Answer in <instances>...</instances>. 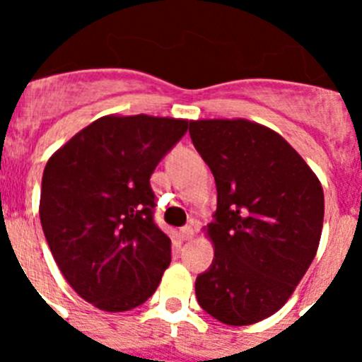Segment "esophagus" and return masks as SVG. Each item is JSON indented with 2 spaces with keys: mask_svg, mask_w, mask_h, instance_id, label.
Segmentation results:
<instances>
[{
  "mask_svg": "<svg viewBox=\"0 0 362 362\" xmlns=\"http://www.w3.org/2000/svg\"><path fill=\"white\" fill-rule=\"evenodd\" d=\"M179 235H181V239H185V241H190V239H194V235H196V230L192 228V226H185V228L179 230Z\"/></svg>",
  "mask_w": 362,
  "mask_h": 362,
  "instance_id": "1",
  "label": "esophagus"
}]
</instances>
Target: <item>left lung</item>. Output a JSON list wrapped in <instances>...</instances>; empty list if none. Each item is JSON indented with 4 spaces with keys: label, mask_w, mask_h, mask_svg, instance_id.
Wrapping results in <instances>:
<instances>
[{
    "label": "left lung",
    "mask_w": 362,
    "mask_h": 362,
    "mask_svg": "<svg viewBox=\"0 0 362 362\" xmlns=\"http://www.w3.org/2000/svg\"><path fill=\"white\" fill-rule=\"evenodd\" d=\"M190 137L217 188L214 221L203 228L214 261L196 279L197 303L225 325H254L283 308L317 254L321 181L264 124L197 119Z\"/></svg>",
    "instance_id": "obj_1"
}]
</instances>
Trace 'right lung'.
<instances>
[{
    "instance_id": "obj_1",
    "label": "right lung",
    "mask_w": 362,
    "mask_h": 362,
    "mask_svg": "<svg viewBox=\"0 0 362 362\" xmlns=\"http://www.w3.org/2000/svg\"><path fill=\"white\" fill-rule=\"evenodd\" d=\"M187 119L99 117L50 156L40 219L66 283L105 312L143 305L170 264V239L153 223L150 175Z\"/></svg>"
}]
</instances>
